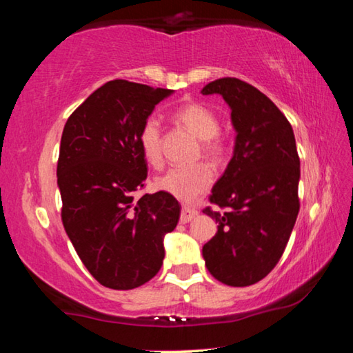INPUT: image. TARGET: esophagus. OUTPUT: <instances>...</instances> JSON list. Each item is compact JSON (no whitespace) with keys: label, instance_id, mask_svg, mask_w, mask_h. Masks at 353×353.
Instances as JSON below:
<instances>
[{"label":"esophagus","instance_id":"esophagus-1","mask_svg":"<svg viewBox=\"0 0 353 353\" xmlns=\"http://www.w3.org/2000/svg\"><path fill=\"white\" fill-rule=\"evenodd\" d=\"M196 216H198V210H194V208L191 207H182V213H181V223L182 224H187L190 223L191 219H194Z\"/></svg>","mask_w":353,"mask_h":353}]
</instances>
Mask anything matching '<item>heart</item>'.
Listing matches in <instances>:
<instances>
[{"label": "heart", "mask_w": 353, "mask_h": 353, "mask_svg": "<svg viewBox=\"0 0 353 353\" xmlns=\"http://www.w3.org/2000/svg\"><path fill=\"white\" fill-rule=\"evenodd\" d=\"M176 121L202 141V152L214 162L224 155V143L218 139L219 119L202 104H185L174 112ZM139 143L143 157L152 166L162 163V129L157 118H148L140 129ZM213 171L204 163L176 166L155 179L154 187L179 201L191 202L210 188Z\"/></svg>", "instance_id": "1"}]
</instances>
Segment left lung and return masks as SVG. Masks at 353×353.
Segmentation results:
<instances>
[{
	"instance_id": "left-lung-1",
	"label": "left lung",
	"mask_w": 353,
	"mask_h": 353,
	"mask_svg": "<svg viewBox=\"0 0 353 353\" xmlns=\"http://www.w3.org/2000/svg\"><path fill=\"white\" fill-rule=\"evenodd\" d=\"M230 107L234 155L213 185L205 208L218 232L202 248L212 276L229 286H249L270 274L282 256L299 213L301 162L291 124L272 101L235 77L201 90Z\"/></svg>"
}]
</instances>
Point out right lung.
Masks as SVG:
<instances>
[{
  "instance_id": "add662e5",
  "label": "right lung",
  "mask_w": 353,
  "mask_h": 353,
  "mask_svg": "<svg viewBox=\"0 0 353 353\" xmlns=\"http://www.w3.org/2000/svg\"><path fill=\"white\" fill-rule=\"evenodd\" d=\"M172 90L123 79L94 90L65 124L57 162L65 232L83 266L101 285L134 290L151 280L165 259V235L181 205L159 191L135 199L148 163L139 134Z\"/></svg>"
}]
</instances>
